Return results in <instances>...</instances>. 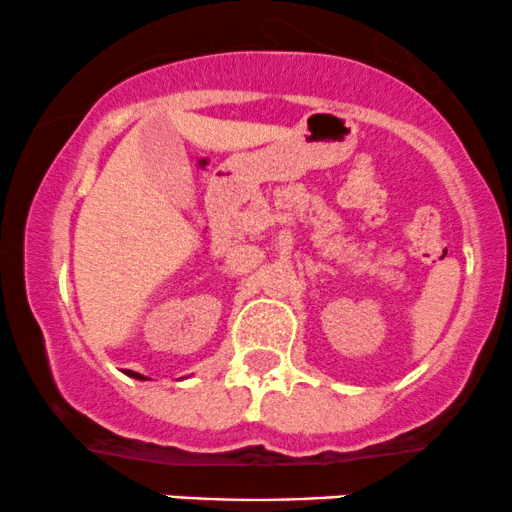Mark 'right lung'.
I'll list each match as a JSON object with an SVG mask.
<instances>
[{
  "mask_svg": "<svg viewBox=\"0 0 512 512\" xmlns=\"http://www.w3.org/2000/svg\"><path fill=\"white\" fill-rule=\"evenodd\" d=\"M127 375H129V378H137V380H146V378H144V375H141V373H134V371H127Z\"/></svg>",
  "mask_w": 512,
  "mask_h": 512,
  "instance_id": "1",
  "label": "right lung"
}]
</instances>
